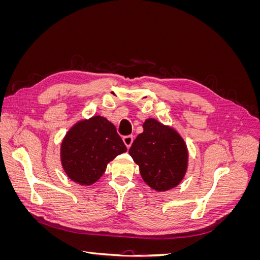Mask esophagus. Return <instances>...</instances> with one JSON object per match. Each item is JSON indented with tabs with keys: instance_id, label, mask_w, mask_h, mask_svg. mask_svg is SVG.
Returning <instances> with one entry per match:
<instances>
[{
	"instance_id": "34e87169",
	"label": "esophagus",
	"mask_w": 260,
	"mask_h": 260,
	"mask_svg": "<svg viewBox=\"0 0 260 260\" xmlns=\"http://www.w3.org/2000/svg\"><path fill=\"white\" fill-rule=\"evenodd\" d=\"M122 141H123L124 145L127 146V148H130V146H131L132 143H133V137H132V136H127V137H124V138L122 139Z\"/></svg>"
}]
</instances>
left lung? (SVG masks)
Instances as JSON below:
<instances>
[{
	"label": "left lung",
	"mask_w": 260,
	"mask_h": 260,
	"mask_svg": "<svg viewBox=\"0 0 260 260\" xmlns=\"http://www.w3.org/2000/svg\"><path fill=\"white\" fill-rule=\"evenodd\" d=\"M129 154L144 182L157 192L178 186L186 175L188 151L184 139L171 125L154 118L145 119L143 132L133 141Z\"/></svg>",
	"instance_id": "obj_1"
}]
</instances>
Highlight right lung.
<instances>
[{
  "label": "right lung",
  "instance_id": "right-lung-1",
  "mask_svg": "<svg viewBox=\"0 0 260 260\" xmlns=\"http://www.w3.org/2000/svg\"><path fill=\"white\" fill-rule=\"evenodd\" d=\"M127 152L115 125L95 115L77 121L60 144V162L67 177L80 185H92L103 176L109 161Z\"/></svg>",
  "mask_w": 260,
  "mask_h": 260
}]
</instances>
